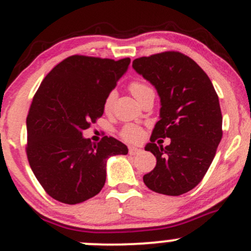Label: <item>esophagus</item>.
I'll return each instance as SVG.
<instances>
[{"label": "esophagus", "instance_id": "34e87169", "mask_svg": "<svg viewBox=\"0 0 251 251\" xmlns=\"http://www.w3.org/2000/svg\"><path fill=\"white\" fill-rule=\"evenodd\" d=\"M138 152H141V149H139V148L130 147V149H128V154L130 155H136L138 154Z\"/></svg>", "mask_w": 251, "mask_h": 251}]
</instances>
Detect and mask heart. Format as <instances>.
<instances>
[{
  "mask_svg": "<svg viewBox=\"0 0 251 251\" xmlns=\"http://www.w3.org/2000/svg\"><path fill=\"white\" fill-rule=\"evenodd\" d=\"M130 90L132 92V95L136 97L137 100L139 97L143 96L144 94L148 91H151L152 89L150 86H148L147 84L141 83V81H132L130 84ZM114 100H115V92L112 91L108 94V96L105 97L104 100V103H103V108L105 112H109L112 109L113 103H114ZM142 131L138 126L136 125H126L125 127L123 128L121 131V137L126 141H130V142H134V141H138L139 137H141Z\"/></svg>",
  "mask_w": 251,
  "mask_h": 251,
  "instance_id": "b5f03b06",
  "label": "heart"
}]
</instances>
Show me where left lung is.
<instances>
[{"label":"left lung","mask_w":251,"mask_h":251,"mask_svg":"<svg viewBox=\"0 0 251 251\" xmlns=\"http://www.w3.org/2000/svg\"><path fill=\"white\" fill-rule=\"evenodd\" d=\"M133 70L149 81L160 97V120L146 150L156 166L143 176L150 190L168 196L190 191L202 180L223 137L219 97L204 71L178 51H165L132 62ZM171 138L157 147V138Z\"/></svg>","instance_id":"1"}]
</instances>
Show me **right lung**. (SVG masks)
I'll return each mask as SVG.
<instances>
[{
    "instance_id": "1",
    "label": "right lung",
    "mask_w": 251,
    "mask_h": 251,
    "mask_svg": "<svg viewBox=\"0 0 251 251\" xmlns=\"http://www.w3.org/2000/svg\"><path fill=\"white\" fill-rule=\"evenodd\" d=\"M130 61L73 55L37 90L26 119V154L37 180L56 201L77 204L96 196L105 183L107 160L128 152L113 137L95 144L83 131L102 117L105 97Z\"/></svg>"
}]
</instances>
